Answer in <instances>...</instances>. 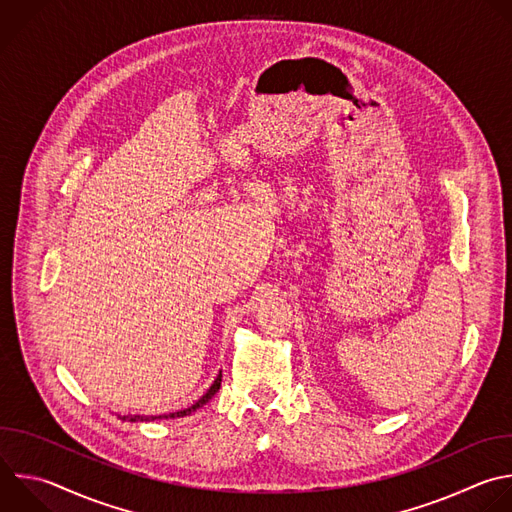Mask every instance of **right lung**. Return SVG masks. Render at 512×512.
<instances>
[{
    "instance_id": "obj_1",
    "label": "right lung",
    "mask_w": 512,
    "mask_h": 512,
    "mask_svg": "<svg viewBox=\"0 0 512 512\" xmlns=\"http://www.w3.org/2000/svg\"><path fill=\"white\" fill-rule=\"evenodd\" d=\"M221 374L217 376V380L213 382V386L207 390V394H203L193 406H189V408H185V410H179V412H173V414H164V416H122V420H128V422H150V420H168V418H183V416H189L191 412H195V410H199L201 406H205L217 392H219V388H221Z\"/></svg>"
}]
</instances>
